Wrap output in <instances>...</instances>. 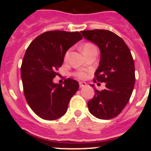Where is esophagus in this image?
Listing matches in <instances>:
<instances>
[{
    "instance_id": "esophagus-1",
    "label": "esophagus",
    "mask_w": 151,
    "mask_h": 151,
    "mask_svg": "<svg viewBox=\"0 0 151 151\" xmlns=\"http://www.w3.org/2000/svg\"><path fill=\"white\" fill-rule=\"evenodd\" d=\"M78 84H79V87H80V88L85 87V86L87 85V84L85 83V82H80Z\"/></svg>"
}]
</instances>
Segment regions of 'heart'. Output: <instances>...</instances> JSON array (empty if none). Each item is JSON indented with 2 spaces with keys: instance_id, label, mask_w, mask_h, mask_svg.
Returning <instances> with one entry per match:
<instances>
[{
  "instance_id": "obj_1",
  "label": "heart",
  "mask_w": 151,
  "mask_h": 151,
  "mask_svg": "<svg viewBox=\"0 0 151 151\" xmlns=\"http://www.w3.org/2000/svg\"><path fill=\"white\" fill-rule=\"evenodd\" d=\"M94 48H96L95 46H94L93 44L89 43V42L85 43L83 45V46H82V50H83L84 54H85V53H87V52L90 51V50H93V49ZM69 54H70V50H68L65 53V54H64V60H67L68 58H69ZM73 75H74L76 78H79V79H85V78L87 77V73H85V71H83V70H79V71L76 72V73H74Z\"/></svg>"
}]
</instances>
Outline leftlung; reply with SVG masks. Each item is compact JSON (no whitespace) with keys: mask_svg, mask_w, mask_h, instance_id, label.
<instances>
[{"mask_svg":"<svg viewBox=\"0 0 151 151\" xmlns=\"http://www.w3.org/2000/svg\"><path fill=\"white\" fill-rule=\"evenodd\" d=\"M81 33L99 47L101 60L94 82L106 83L104 90L94 89V97L88 102L89 111L101 119L115 118L128 104L134 86V64L130 50L122 38L110 31L94 29Z\"/></svg>","mask_w":151,"mask_h":151,"instance_id":"8db88e82","label":"left lung"}]
</instances>
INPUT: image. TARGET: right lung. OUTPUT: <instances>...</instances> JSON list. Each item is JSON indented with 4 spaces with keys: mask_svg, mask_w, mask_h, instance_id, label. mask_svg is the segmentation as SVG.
<instances>
[{
    "mask_svg": "<svg viewBox=\"0 0 151 151\" xmlns=\"http://www.w3.org/2000/svg\"><path fill=\"white\" fill-rule=\"evenodd\" d=\"M82 38L78 32L49 31L36 37L28 47L21 66L24 95L36 115L54 120L67 111L71 97L78 90L77 81L68 78L64 85L53 79L63 65L66 50Z\"/></svg>",
    "mask_w": 151,
    "mask_h": 151,
    "instance_id": "1",
    "label": "right lung"
}]
</instances>
